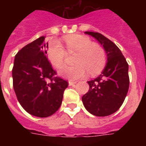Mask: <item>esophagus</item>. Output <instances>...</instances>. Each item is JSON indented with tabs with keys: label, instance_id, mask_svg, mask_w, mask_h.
Masks as SVG:
<instances>
[{
	"label": "esophagus",
	"instance_id": "1",
	"mask_svg": "<svg viewBox=\"0 0 146 146\" xmlns=\"http://www.w3.org/2000/svg\"><path fill=\"white\" fill-rule=\"evenodd\" d=\"M77 81L69 80V86H73V85L76 84V83H77Z\"/></svg>",
	"mask_w": 146,
	"mask_h": 146
}]
</instances>
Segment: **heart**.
I'll use <instances>...</instances> for the list:
<instances>
[{
    "label": "heart",
    "mask_w": 146,
    "mask_h": 146,
    "mask_svg": "<svg viewBox=\"0 0 146 146\" xmlns=\"http://www.w3.org/2000/svg\"><path fill=\"white\" fill-rule=\"evenodd\" d=\"M64 40L68 52H76L74 58L76 64L60 68L59 75L74 80L84 76L88 70L94 74L102 69L106 62L105 52L102 47L92 44L88 37L73 34L66 36ZM47 55L51 64L55 68H60L64 64L66 51L59 41L53 40L48 45Z\"/></svg>",
    "instance_id": "1"
}]
</instances>
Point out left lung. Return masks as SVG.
I'll return each instance as SVG.
<instances>
[{
	"mask_svg": "<svg viewBox=\"0 0 146 146\" xmlns=\"http://www.w3.org/2000/svg\"><path fill=\"white\" fill-rule=\"evenodd\" d=\"M104 47L106 66L96 78L88 81L89 90L82 97L83 105L96 116H108L123 104L129 86V65L120 49L112 41L96 32L86 31Z\"/></svg>",
	"mask_w": 146,
	"mask_h": 146,
	"instance_id": "left-lung-1",
	"label": "left lung"
}]
</instances>
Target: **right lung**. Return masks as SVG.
I'll list each match as a JSON object with an SVG mask.
<instances>
[{"label":"right lung","mask_w":146,"mask_h":146,"mask_svg":"<svg viewBox=\"0 0 146 146\" xmlns=\"http://www.w3.org/2000/svg\"><path fill=\"white\" fill-rule=\"evenodd\" d=\"M44 36L17 53L12 69L13 87L18 102L29 114L40 118L52 115L63 100L67 81L56 77L46 55Z\"/></svg>","instance_id":"add662e5"}]
</instances>
